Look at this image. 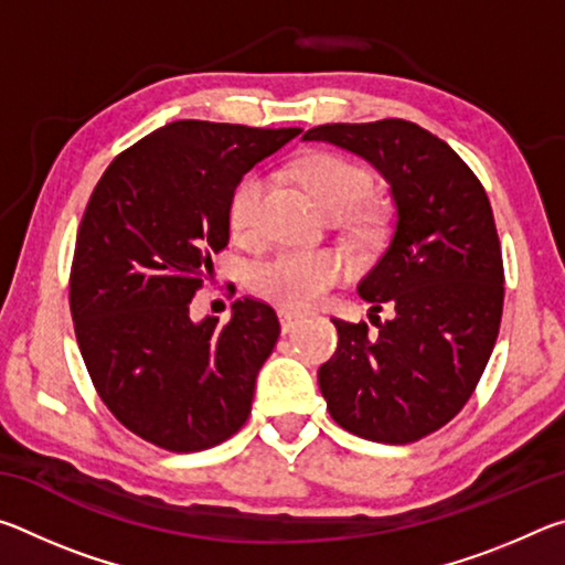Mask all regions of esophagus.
Instances as JSON below:
<instances>
[{
  "label": "esophagus",
  "mask_w": 565,
  "mask_h": 565,
  "mask_svg": "<svg viewBox=\"0 0 565 565\" xmlns=\"http://www.w3.org/2000/svg\"><path fill=\"white\" fill-rule=\"evenodd\" d=\"M301 313H294V311H279V321H281V331L284 333H289V331H294L296 327H299L301 323Z\"/></svg>",
  "instance_id": "1"
}]
</instances>
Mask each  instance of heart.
<instances>
[{
	"label": "heart",
	"instance_id": "b5f03b06",
	"mask_svg": "<svg viewBox=\"0 0 565 565\" xmlns=\"http://www.w3.org/2000/svg\"><path fill=\"white\" fill-rule=\"evenodd\" d=\"M299 179L309 189L313 202L323 214H351L369 191V174L353 161L339 154H313L299 164ZM266 181L262 174H246L228 199V224L232 232L252 242L262 234ZM343 259L333 252H309V248H284L271 259L256 264L252 271V289L264 299L286 309H311L341 281Z\"/></svg>",
	"mask_w": 565,
	"mask_h": 565
}]
</instances>
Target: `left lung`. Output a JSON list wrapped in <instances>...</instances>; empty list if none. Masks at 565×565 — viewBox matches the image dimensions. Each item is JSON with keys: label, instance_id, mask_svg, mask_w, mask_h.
Segmentation results:
<instances>
[{"label": "left lung", "instance_id": "left-lung-1", "mask_svg": "<svg viewBox=\"0 0 565 565\" xmlns=\"http://www.w3.org/2000/svg\"><path fill=\"white\" fill-rule=\"evenodd\" d=\"M329 141L371 161L391 184L396 226L359 284L371 311L394 317L369 333L331 319L337 353L319 369L331 418L379 444H414L446 426L478 386L503 313V256L481 181L414 121L323 124ZM374 319V313H371Z\"/></svg>", "mask_w": 565, "mask_h": 565}]
</instances>
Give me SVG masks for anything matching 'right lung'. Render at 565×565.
Returning a JSON list of instances; mask_svg holds the SVG:
<instances>
[{
    "mask_svg": "<svg viewBox=\"0 0 565 565\" xmlns=\"http://www.w3.org/2000/svg\"><path fill=\"white\" fill-rule=\"evenodd\" d=\"M299 127L171 121L124 149L94 186L76 232L70 309L107 408L177 454L232 438L279 339L269 303L236 299L232 321L194 323L189 303L228 242V199Z\"/></svg>",
    "mask_w": 565,
    "mask_h": 565,
    "instance_id": "obj_1",
    "label": "right lung"
}]
</instances>
